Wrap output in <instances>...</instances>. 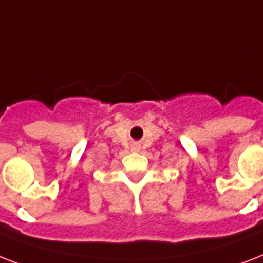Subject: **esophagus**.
Masks as SVG:
<instances>
[{
  "label": "esophagus",
  "mask_w": 263,
  "mask_h": 263,
  "mask_svg": "<svg viewBox=\"0 0 263 263\" xmlns=\"http://www.w3.org/2000/svg\"><path fill=\"white\" fill-rule=\"evenodd\" d=\"M140 149V146L139 145H134L132 146V150H135V152H138V150Z\"/></svg>",
  "instance_id": "34e87169"
}]
</instances>
